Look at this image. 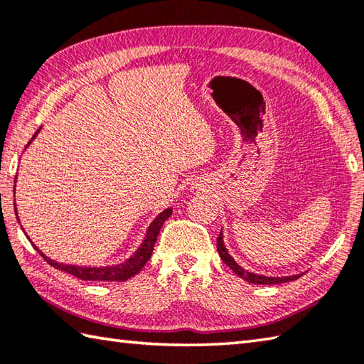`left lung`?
I'll return each mask as SVG.
<instances>
[{"label": "left lung", "instance_id": "1", "mask_svg": "<svg viewBox=\"0 0 364 364\" xmlns=\"http://www.w3.org/2000/svg\"><path fill=\"white\" fill-rule=\"evenodd\" d=\"M218 252H219V257L223 259V262L225 263L227 267H230L232 272L235 274H238L241 279H245L251 284H260V286H273V284H281V282H289V281H295L300 277L301 274H294V276H265V274H255L247 272L243 267H240L232 255L227 251V247L224 245V235L223 230H220L219 237H218Z\"/></svg>", "mask_w": 364, "mask_h": 364}]
</instances>
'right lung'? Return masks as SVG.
Segmentation results:
<instances>
[{"label":"right lung","mask_w":364,"mask_h":364,"mask_svg":"<svg viewBox=\"0 0 364 364\" xmlns=\"http://www.w3.org/2000/svg\"><path fill=\"white\" fill-rule=\"evenodd\" d=\"M39 132H41V127L36 131L33 139L28 141L26 148L30 146V144L36 139V135H38ZM16 180H17V176H16ZM14 192H16V189H14ZM14 206H16V203H14ZM16 216L18 220L17 206H16ZM170 216H172V208H166L162 213H159V215L153 219V223L149 224L145 238H144V241H141V245L139 246L137 251H135L129 259H126L124 262L117 263V265H110V267H82V265L77 267V265H68V263H58L53 259L47 257V255L42 252L38 246H34L30 237H28L26 233L25 235H26V238L31 241V245L34 246L36 251H38L42 257H44V260L48 263V265H52L56 269H61V272L74 274L75 277H78V279H82V281H104V282L105 281H112V282L121 281V282H124L127 279H131L132 276L137 274L140 269L145 267V263L149 260V257H151L153 247H154L156 240H158L161 227ZM21 230H23V227H21Z\"/></svg>","instance_id":"right-lung-1"}]
</instances>
